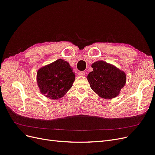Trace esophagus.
Returning <instances> with one entry per match:
<instances>
[{"instance_id":"1","label":"esophagus","mask_w":155,"mask_h":155,"mask_svg":"<svg viewBox=\"0 0 155 155\" xmlns=\"http://www.w3.org/2000/svg\"><path fill=\"white\" fill-rule=\"evenodd\" d=\"M85 72H83V71H79V72H78V75L79 76H85Z\"/></svg>"}]
</instances>
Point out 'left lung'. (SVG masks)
Wrapping results in <instances>:
<instances>
[{"mask_svg": "<svg viewBox=\"0 0 155 155\" xmlns=\"http://www.w3.org/2000/svg\"><path fill=\"white\" fill-rule=\"evenodd\" d=\"M92 68L93 70L88 74L87 79L92 90L104 99L118 96L125 85V74L104 61L93 63Z\"/></svg>", "mask_w": 155, "mask_h": 155, "instance_id": "1", "label": "left lung"}]
</instances>
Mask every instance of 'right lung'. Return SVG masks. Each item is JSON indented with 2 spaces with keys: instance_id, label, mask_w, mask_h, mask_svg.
Masks as SVG:
<instances>
[{
  "instance_id": "obj_1",
  "label": "right lung",
  "mask_w": 155,
  "mask_h": 155,
  "mask_svg": "<svg viewBox=\"0 0 155 155\" xmlns=\"http://www.w3.org/2000/svg\"><path fill=\"white\" fill-rule=\"evenodd\" d=\"M75 76L68 63L60 59L40 68L37 73V80L43 94L57 100L72 87Z\"/></svg>"
}]
</instances>
